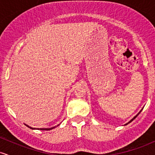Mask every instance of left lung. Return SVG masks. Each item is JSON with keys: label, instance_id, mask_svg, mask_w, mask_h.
I'll return each instance as SVG.
<instances>
[{"label": "left lung", "instance_id": "left-lung-1", "mask_svg": "<svg viewBox=\"0 0 155 155\" xmlns=\"http://www.w3.org/2000/svg\"><path fill=\"white\" fill-rule=\"evenodd\" d=\"M140 112H139V113H138V114H137V115H136V117H133V119H132V120H131L130 121V122H128V123H130V122H132V121H133V120H135V119H136V117L137 116H138V114H140Z\"/></svg>", "mask_w": 155, "mask_h": 155}]
</instances>
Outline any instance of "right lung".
<instances>
[{"instance_id":"right-lung-1","label":"right lung","mask_w":155,"mask_h":155,"mask_svg":"<svg viewBox=\"0 0 155 155\" xmlns=\"http://www.w3.org/2000/svg\"><path fill=\"white\" fill-rule=\"evenodd\" d=\"M58 125H59V124H58ZM28 126V127H29V128H31V129H35V128H33V127H29V126L28 125H27ZM55 127H56V126H55ZM55 127H51V128H40L39 130H52V129H54Z\"/></svg>"}]
</instances>
